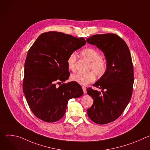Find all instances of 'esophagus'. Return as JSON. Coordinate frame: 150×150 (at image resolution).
I'll return each mask as SVG.
<instances>
[{
	"mask_svg": "<svg viewBox=\"0 0 150 150\" xmlns=\"http://www.w3.org/2000/svg\"><path fill=\"white\" fill-rule=\"evenodd\" d=\"M82 90H83V93L85 94L87 93V88H85V87H82Z\"/></svg>",
	"mask_w": 150,
	"mask_h": 150,
	"instance_id": "1",
	"label": "esophagus"
}]
</instances>
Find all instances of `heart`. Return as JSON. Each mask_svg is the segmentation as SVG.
<instances>
[{
    "label": "heart",
    "instance_id": "obj_1",
    "mask_svg": "<svg viewBox=\"0 0 150 150\" xmlns=\"http://www.w3.org/2000/svg\"><path fill=\"white\" fill-rule=\"evenodd\" d=\"M81 55L83 58L91 62L90 69H92L97 76H101L106 72L108 64L106 60L101 57V54L98 50L93 47L85 48L81 50ZM76 60L75 53H71L68 57V67L72 71H75ZM71 79L81 85H86L95 81L96 75L93 72L76 73L72 75Z\"/></svg>",
    "mask_w": 150,
    "mask_h": 150
}]
</instances>
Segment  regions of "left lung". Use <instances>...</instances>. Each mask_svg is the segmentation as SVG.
Here are the masks:
<instances>
[{
    "label": "left lung",
    "instance_id": "1",
    "mask_svg": "<svg viewBox=\"0 0 150 150\" xmlns=\"http://www.w3.org/2000/svg\"><path fill=\"white\" fill-rule=\"evenodd\" d=\"M86 40L103 52L108 64L106 72L93 85L103 93L87 90L94 100L87 114L94 122L106 124L117 119L131 100L134 81L132 58L126 42L115 34H96Z\"/></svg>",
    "mask_w": 150,
    "mask_h": 150
}]
</instances>
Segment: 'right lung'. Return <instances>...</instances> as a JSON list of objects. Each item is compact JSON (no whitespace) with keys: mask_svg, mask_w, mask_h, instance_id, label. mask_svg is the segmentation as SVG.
Masks as SVG:
<instances>
[{"mask_svg":"<svg viewBox=\"0 0 150 150\" xmlns=\"http://www.w3.org/2000/svg\"><path fill=\"white\" fill-rule=\"evenodd\" d=\"M83 38L56 31L41 34L29 49L24 65L23 89L34 115L46 122H54L65 113L71 98L83 94L76 82L62 83L70 75L69 54L85 45Z\"/></svg>","mask_w":150,"mask_h":150,"instance_id":"right-lung-1","label":"right lung"}]
</instances>
